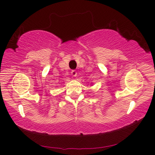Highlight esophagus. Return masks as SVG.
<instances>
[{"label": "esophagus", "mask_w": 155, "mask_h": 155, "mask_svg": "<svg viewBox=\"0 0 155 155\" xmlns=\"http://www.w3.org/2000/svg\"><path fill=\"white\" fill-rule=\"evenodd\" d=\"M71 74L73 76H76V75H77V72H76L75 70H72Z\"/></svg>", "instance_id": "34e87169"}]
</instances>
